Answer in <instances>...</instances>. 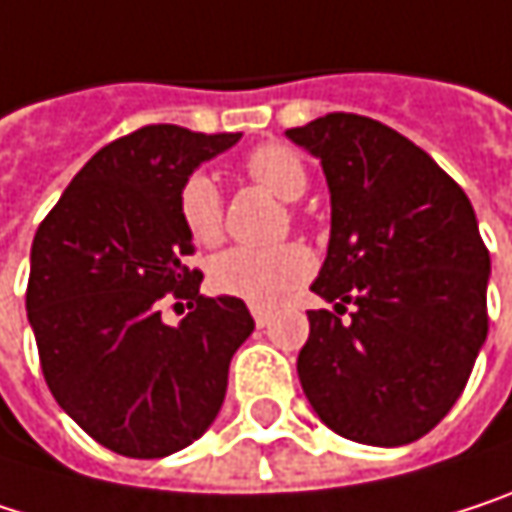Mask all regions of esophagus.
Instances as JSON below:
<instances>
[{
	"label": "esophagus",
	"mask_w": 512,
	"mask_h": 512,
	"mask_svg": "<svg viewBox=\"0 0 512 512\" xmlns=\"http://www.w3.org/2000/svg\"><path fill=\"white\" fill-rule=\"evenodd\" d=\"M250 313H253V322H256L259 328H265V325L271 322V310H268V307H250Z\"/></svg>",
	"instance_id": "esophagus-1"
}]
</instances>
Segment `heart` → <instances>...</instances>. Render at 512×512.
Segmentation results:
<instances>
[{
    "instance_id": "1",
    "label": "heart",
    "mask_w": 512,
    "mask_h": 512,
    "mask_svg": "<svg viewBox=\"0 0 512 512\" xmlns=\"http://www.w3.org/2000/svg\"><path fill=\"white\" fill-rule=\"evenodd\" d=\"M244 172L268 187L274 196L295 202L304 196L310 178L301 157L286 145H259L244 157ZM181 223L196 244H214L223 232V202L208 172H193L178 190ZM313 274V256L301 244H283L271 250L232 247L214 256L208 280L220 295L241 298L253 307L280 304L298 283Z\"/></svg>"
}]
</instances>
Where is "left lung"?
Returning a JSON list of instances; mask_svg holds the SVG:
<instances>
[{
  "label": "left lung",
  "instance_id": "obj_1",
  "mask_svg": "<svg viewBox=\"0 0 512 512\" xmlns=\"http://www.w3.org/2000/svg\"><path fill=\"white\" fill-rule=\"evenodd\" d=\"M286 136L322 160L331 241L298 379L337 435L399 447L459 399L486 343L489 250L465 190L411 139L355 113Z\"/></svg>",
  "mask_w": 512,
  "mask_h": 512
}]
</instances>
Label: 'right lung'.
I'll return each mask as SVG.
<instances>
[{"instance_id":"add662e5","label":"right lung","mask_w":512,"mask_h":512,"mask_svg":"<svg viewBox=\"0 0 512 512\" xmlns=\"http://www.w3.org/2000/svg\"><path fill=\"white\" fill-rule=\"evenodd\" d=\"M238 139L178 125L133 130L74 175L35 232L26 313L47 387L122 456L160 459L193 444L256 328L241 298L199 295L178 211L184 178ZM169 297L191 310L178 326L159 316Z\"/></svg>"}]
</instances>
